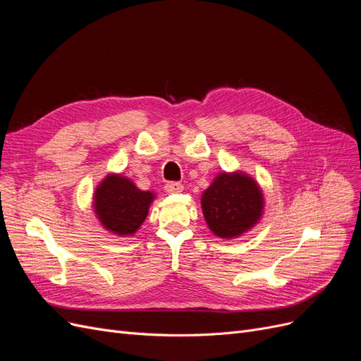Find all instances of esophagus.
<instances>
[{
  "instance_id": "1",
  "label": "esophagus",
  "mask_w": 361,
  "mask_h": 361,
  "mask_svg": "<svg viewBox=\"0 0 361 361\" xmlns=\"http://www.w3.org/2000/svg\"><path fill=\"white\" fill-rule=\"evenodd\" d=\"M164 190H166V192H169V194H179L183 191V185L179 182H169V183H166Z\"/></svg>"
}]
</instances>
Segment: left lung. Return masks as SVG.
I'll list each match as a JSON object with an SVG mask.
<instances>
[{"instance_id":"1","label":"left lung","mask_w":361,"mask_h":361,"mask_svg":"<svg viewBox=\"0 0 361 361\" xmlns=\"http://www.w3.org/2000/svg\"><path fill=\"white\" fill-rule=\"evenodd\" d=\"M265 199L259 183L243 171H223L202 194L207 227L223 239L241 236L264 214Z\"/></svg>"}]
</instances>
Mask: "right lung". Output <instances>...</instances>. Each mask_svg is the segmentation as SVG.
Returning <instances> with one entry per match:
<instances>
[{"label":"right lung","mask_w":361,"mask_h":361,"mask_svg":"<svg viewBox=\"0 0 361 361\" xmlns=\"http://www.w3.org/2000/svg\"><path fill=\"white\" fill-rule=\"evenodd\" d=\"M154 200L155 192L141 191L126 176L110 173L94 190L93 209L108 232L117 236H133L145 223Z\"/></svg>","instance_id":"add662e5"}]
</instances>
